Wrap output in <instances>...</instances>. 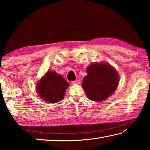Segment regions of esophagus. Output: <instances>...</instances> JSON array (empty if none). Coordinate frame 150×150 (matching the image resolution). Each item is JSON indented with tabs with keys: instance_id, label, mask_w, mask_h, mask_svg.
<instances>
[{
	"instance_id": "esophagus-1",
	"label": "esophagus",
	"mask_w": 150,
	"mask_h": 150,
	"mask_svg": "<svg viewBox=\"0 0 150 150\" xmlns=\"http://www.w3.org/2000/svg\"><path fill=\"white\" fill-rule=\"evenodd\" d=\"M71 83L73 84H80V80H79V79H77V80H76V81H72Z\"/></svg>"
}]
</instances>
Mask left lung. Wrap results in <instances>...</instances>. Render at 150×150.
<instances>
[{
	"label": "left lung",
	"mask_w": 150,
	"mask_h": 150,
	"mask_svg": "<svg viewBox=\"0 0 150 150\" xmlns=\"http://www.w3.org/2000/svg\"><path fill=\"white\" fill-rule=\"evenodd\" d=\"M86 72L82 86L90 100L103 101L116 90L119 76L116 69L109 64L93 63L88 67Z\"/></svg>",
	"instance_id": "left-lung-1"
}]
</instances>
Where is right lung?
I'll return each instance as SVG.
<instances>
[{
	"label": "right lung",
	"instance_id": "add662e5",
	"mask_svg": "<svg viewBox=\"0 0 150 150\" xmlns=\"http://www.w3.org/2000/svg\"><path fill=\"white\" fill-rule=\"evenodd\" d=\"M68 82L60 75L53 71H47L37 84L36 91L39 97L49 103L62 100Z\"/></svg>",
	"mask_w": 150,
	"mask_h": 150
}]
</instances>
